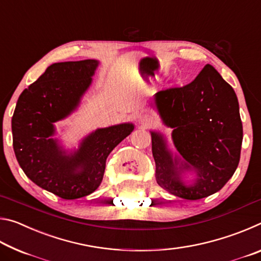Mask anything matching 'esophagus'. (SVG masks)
<instances>
[{"mask_svg": "<svg viewBox=\"0 0 261 261\" xmlns=\"http://www.w3.org/2000/svg\"><path fill=\"white\" fill-rule=\"evenodd\" d=\"M154 123V118L151 114H143L139 117V124L143 126H149Z\"/></svg>", "mask_w": 261, "mask_h": 261, "instance_id": "esophagus-1", "label": "esophagus"}]
</instances>
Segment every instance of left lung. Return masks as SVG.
I'll list each match as a JSON object with an SVG mask.
<instances>
[{
	"label": "left lung",
	"mask_w": 261,
	"mask_h": 261,
	"mask_svg": "<svg viewBox=\"0 0 261 261\" xmlns=\"http://www.w3.org/2000/svg\"><path fill=\"white\" fill-rule=\"evenodd\" d=\"M154 103L162 122L173 129L178 152L173 155L165 137L151 131L158 184L188 200L218 192L241 158L243 125L233 88L207 64L188 85L158 92ZM188 170L197 175L191 185L181 179Z\"/></svg>",
	"instance_id": "left-lung-1"
}]
</instances>
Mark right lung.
Here are the masks:
<instances>
[{
  "instance_id": "1",
  "label": "right lung",
  "mask_w": 261,
  "mask_h": 261,
  "mask_svg": "<svg viewBox=\"0 0 261 261\" xmlns=\"http://www.w3.org/2000/svg\"><path fill=\"white\" fill-rule=\"evenodd\" d=\"M98 65L96 60L49 65L21 92L12 116V143L20 168L38 187L63 199L94 192L102 182L110 152L135 129L132 123L96 129L71 153L51 138L54 123L78 107Z\"/></svg>"
}]
</instances>
